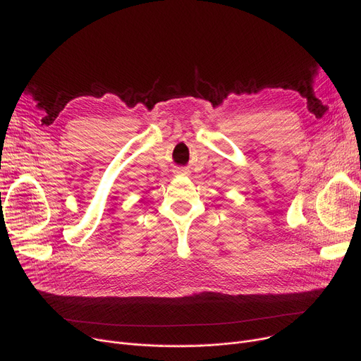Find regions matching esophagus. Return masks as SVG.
<instances>
[{"label":"esophagus","instance_id":"obj_1","mask_svg":"<svg viewBox=\"0 0 361 361\" xmlns=\"http://www.w3.org/2000/svg\"><path fill=\"white\" fill-rule=\"evenodd\" d=\"M177 174H180V176H187L188 174V171L187 169H184V168H178L177 171H176Z\"/></svg>","mask_w":361,"mask_h":361}]
</instances>
